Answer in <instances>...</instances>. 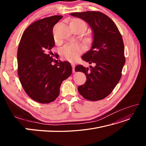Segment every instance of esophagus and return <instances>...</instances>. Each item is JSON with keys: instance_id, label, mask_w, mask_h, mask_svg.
Segmentation results:
<instances>
[{"instance_id": "esophagus-1", "label": "esophagus", "mask_w": 146, "mask_h": 146, "mask_svg": "<svg viewBox=\"0 0 146 146\" xmlns=\"http://www.w3.org/2000/svg\"><path fill=\"white\" fill-rule=\"evenodd\" d=\"M71 65H72V72H76V71H75V67H76V65H75V64L74 63H72Z\"/></svg>"}]
</instances>
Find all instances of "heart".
<instances>
[{
	"label": "heart",
	"instance_id": "1",
	"mask_svg": "<svg viewBox=\"0 0 146 146\" xmlns=\"http://www.w3.org/2000/svg\"><path fill=\"white\" fill-rule=\"evenodd\" d=\"M76 23L80 25L82 27L85 29H86V24L84 22L79 19H73L70 21V23ZM83 51V47L77 42H74L68 45H66L62 48V55L64 58L68 61L76 60L79 54Z\"/></svg>",
	"mask_w": 146,
	"mask_h": 146
}]
</instances>
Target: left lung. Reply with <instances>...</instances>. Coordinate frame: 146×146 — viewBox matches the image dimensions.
<instances>
[{
    "label": "left lung",
    "mask_w": 146,
    "mask_h": 146,
    "mask_svg": "<svg viewBox=\"0 0 146 146\" xmlns=\"http://www.w3.org/2000/svg\"><path fill=\"white\" fill-rule=\"evenodd\" d=\"M70 15L86 22L93 34L91 47L82 58L94 66H90V69L82 65L75 68L76 72L85 74L87 79L78 91L88 100H102L111 93L121 77L125 62L122 36L114 22L102 13L89 11Z\"/></svg>",
    "instance_id": "obj_1"
}]
</instances>
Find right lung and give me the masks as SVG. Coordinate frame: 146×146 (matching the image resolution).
Segmentation results:
<instances>
[{
    "mask_svg": "<svg viewBox=\"0 0 146 146\" xmlns=\"http://www.w3.org/2000/svg\"><path fill=\"white\" fill-rule=\"evenodd\" d=\"M63 17L55 15L38 20L26 29L17 49L19 80L26 93L41 104L54 101L61 83L72 74L68 61L56 62L50 51L55 46L54 25Z\"/></svg>",
    "mask_w": 146,
    "mask_h": 146,
    "instance_id": "right-lung-1",
    "label": "right lung"
}]
</instances>
